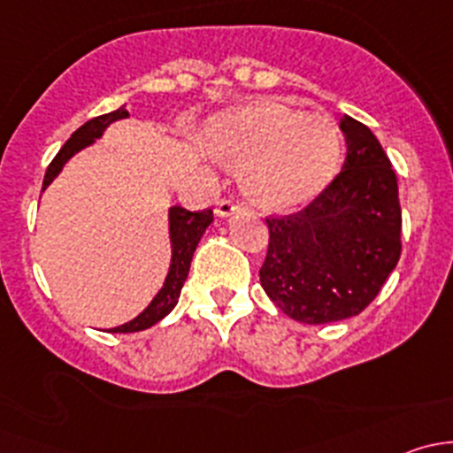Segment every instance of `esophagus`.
Instances as JSON below:
<instances>
[{
    "label": "esophagus",
    "instance_id": "1",
    "mask_svg": "<svg viewBox=\"0 0 453 453\" xmlns=\"http://www.w3.org/2000/svg\"><path fill=\"white\" fill-rule=\"evenodd\" d=\"M241 203L239 201H234V199H221L217 203V214L221 219H227V217H232V214H236V212H241Z\"/></svg>",
    "mask_w": 453,
    "mask_h": 453
}]
</instances>
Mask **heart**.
<instances>
[{
	"label": "heart",
	"instance_id": "1",
	"mask_svg": "<svg viewBox=\"0 0 453 453\" xmlns=\"http://www.w3.org/2000/svg\"><path fill=\"white\" fill-rule=\"evenodd\" d=\"M203 140L219 162L245 166V190L269 210L307 205L342 164V135L331 118L269 100L214 116Z\"/></svg>",
	"mask_w": 453,
	"mask_h": 453
}]
</instances>
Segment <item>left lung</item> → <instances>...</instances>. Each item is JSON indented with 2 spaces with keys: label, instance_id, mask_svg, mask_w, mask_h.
Here are the masks:
<instances>
[{
  "label": "left lung",
  "instance_id": "left-lung-1",
  "mask_svg": "<svg viewBox=\"0 0 453 453\" xmlns=\"http://www.w3.org/2000/svg\"><path fill=\"white\" fill-rule=\"evenodd\" d=\"M346 162L333 184L298 214L269 219L260 285L303 324L362 313L401 256L399 186L386 150L366 125L340 118Z\"/></svg>",
  "mask_w": 453,
  "mask_h": 453
}]
</instances>
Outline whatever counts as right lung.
Here are the masks:
<instances>
[{
  "label": "right lung",
  "mask_w": 453,
  "mask_h": 453,
  "mask_svg": "<svg viewBox=\"0 0 453 453\" xmlns=\"http://www.w3.org/2000/svg\"><path fill=\"white\" fill-rule=\"evenodd\" d=\"M129 111L122 104L120 109L111 113H104V116L91 118L83 127L72 134V138L63 144V149L58 150L57 157L52 159V164L48 166L43 177V190L61 175L63 166L74 157L76 153L87 149V146L96 144V140H100L104 135V131L118 120H127ZM212 210H205V212H188L186 208L180 205H173L168 208V239H171V265H168V273L164 278V285L157 294L153 296L146 309L142 313L135 315L129 322L120 324V326L109 328V333H135L150 328L153 324H157L159 319L166 318L168 313L175 309L177 300H180L181 287H184L186 278H188L190 263H193V254L197 250L201 236L208 230V226L212 223Z\"/></svg>",
  "instance_id": "1"
}]
</instances>
